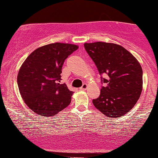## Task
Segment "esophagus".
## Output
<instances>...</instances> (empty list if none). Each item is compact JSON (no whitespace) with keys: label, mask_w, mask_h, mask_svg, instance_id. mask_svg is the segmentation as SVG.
Segmentation results:
<instances>
[{"label":"esophagus","mask_w":158,"mask_h":158,"mask_svg":"<svg viewBox=\"0 0 158 158\" xmlns=\"http://www.w3.org/2000/svg\"><path fill=\"white\" fill-rule=\"evenodd\" d=\"M87 87H88V85H87L86 83H83L82 86L80 88V89H81V90H85V89H86Z\"/></svg>","instance_id":"34e87169"}]
</instances>
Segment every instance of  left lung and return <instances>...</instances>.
Wrapping results in <instances>:
<instances>
[{"label": "left lung", "instance_id": "obj_1", "mask_svg": "<svg viewBox=\"0 0 158 158\" xmlns=\"http://www.w3.org/2000/svg\"><path fill=\"white\" fill-rule=\"evenodd\" d=\"M84 48L104 84L100 96L92 100L95 108L110 118L126 114L141 94L143 71L139 62L125 48L116 44L97 42L85 43Z\"/></svg>", "mask_w": 158, "mask_h": 158}]
</instances>
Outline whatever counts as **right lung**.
Segmentation results:
<instances>
[{
    "label": "right lung",
    "mask_w": 158,
    "mask_h": 158,
    "mask_svg": "<svg viewBox=\"0 0 158 158\" xmlns=\"http://www.w3.org/2000/svg\"><path fill=\"white\" fill-rule=\"evenodd\" d=\"M78 46L72 44H47L28 56L19 70L17 85L25 104L38 115L56 116L71 102L73 92L60 83L65 59Z\"/></svg>",
    "instance_id": "1"
}]
</instances>
